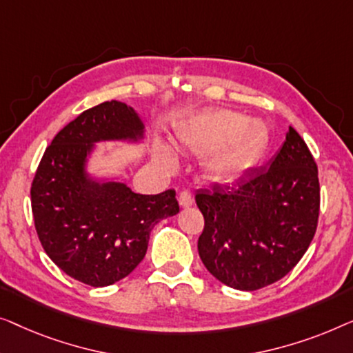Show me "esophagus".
I'll return each instance as SVG.
<instances>
[{
  "label": "esophagus",
  "mask_w": 353,
  "mask_h": 353,
  "mask_svg": "<svg viewBox=\"0 0 353 353\" xmlns=\"http://www.w3.org/2000/svg\"><path fill=\"white\" fill-rule=\"evenodd\" d=\"M179 205H181L182 208H188L193 205V196L192 193L188 190H182L181 195H179Z\"/></svg>",
  "instance_id": "obj_1"
}]
</instances>
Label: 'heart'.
Segmentation results:
<instances>
[{
    "instance_id": "1",
    "label": "heart",
    "mask_w": 353,
    "mask_h": 353,
    "mask_svg": "<svg viewBox=\"0 0 353 353\" xmlns=\"http://www.w3.org/2000/svg\"><path fill=\"white\" fill-rule=\"evenodd\" d=\"M177 139L195 153L210 152L206 166L216 177H230L245 171L264 152L269 129L261 120H248L232 110H212L187 118L177 128ZM158 158L166 165L174 161L171 150L158 147Z\"/></svg>"
}]
</instances>
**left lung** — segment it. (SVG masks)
I'll return each instance as SVG.
<instances>
[{
	"instance_id": "8db88e82",
	"label": "left lung",
	"mask_w": 353,
	"mask_h": 353,
	"mask_svg": "<svg viewBox=\"0 0 353 353\" xmlns=\"http://www.w3.org/2000/svg\"><path fill=\"white\" fill-rule=\"evenodd\" d=\"M205 228L198 252L211 275L256 291L294 269L314 240L320 214L319 168L294 128L267 170L235 185L216 183L195 195Z\"/></svg>"
}]
</instances>
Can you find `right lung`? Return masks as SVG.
<instances>
[{"label":"right lung","mask_w":353,"mask_h":353,"mask_svg":"<svg viewBox=\"0 0 353 353\" xmlns=\"http://www.w3.org/2000/svg\"><path fill=\"white\" fill-rule=\"evenodd\" d=\"M142 134L141 118L126 103H99L57 132L34 172L30 195L41 246L84 285L128 276L145 256L152 228L179 212L172 188L141 195L126 183L91 181L84 171L94 142L137 141Z\"/></svg>","instance_id":"right-lung-1"}]
</instances>
